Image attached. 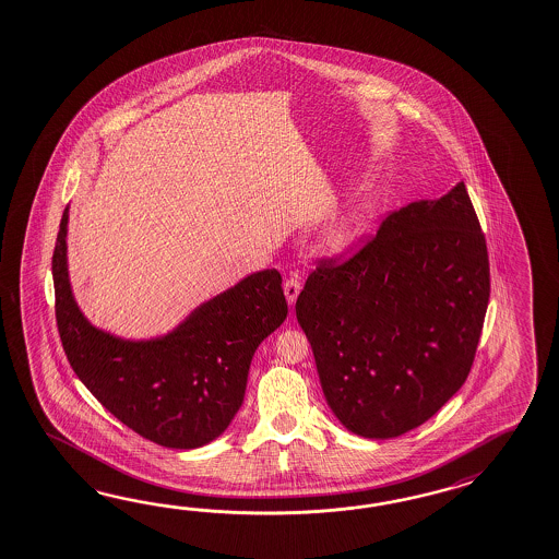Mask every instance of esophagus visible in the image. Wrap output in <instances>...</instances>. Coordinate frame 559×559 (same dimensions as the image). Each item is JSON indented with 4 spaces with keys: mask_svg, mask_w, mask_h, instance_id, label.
Segmentation results:
<instances>
[{
    "mask_svg": "<svg viewBox=\"0 0 559 559\" xmlns=\"http://www.w3.org/2000/svg\"><path fill=\"white\" fill-rule=\"evenodd\" d=\"M299 292H301V284H299L298 277H289L284 284V294H286L287 304L294 306L296 299H298Z\"/></svg>",
    "mask_w": 559,
    "mask_h": 559,
    "instance_id": "esophagus-1",
    "label": "esophagus"
}]
</instances>
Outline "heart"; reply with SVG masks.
Returning <instances> with one entry per match:
<instances>
[{"label":"heart","mask_w":559,"mask_h":559,"mask_svg":"<svg viewBox=\"0 0 559 559\" xmlns=\"http://www.w3.org/2000/svg\"><path fill=\"white\" fill-rule=\"evenodd\" d=\"M364 211L360 203H350L337 209L336 213L324 223L320 243L330 255H346L358 243L362 235Z\"/></svg>","instance_id":"b5f03b06"}]
</instances>
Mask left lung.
<instances>
[{"instance_id":"1","label":"left lung","mask_w":559,"mask_h":559,"mask_svg":"<svg viewBox=\"0 0 559 559\" xmlns=\"http://www.w3.org/2000/svg\"><path fill=\"white\" fill-rule=\"evenodd\" d=\"M487 304L485 235L461 181L392 213L346 263L322 261L296 316L337 420L394 439L463 386Z\"/></svg>"}]
</instances>
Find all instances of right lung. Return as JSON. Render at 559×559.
<instances>
[{"label": "right lung", "instance_id": "1", "mask_svg": "<svg viewBox=\"0 0 559 559\" xmlns=\"http://www.w3.org/2000/svg\"><path fill=\"white\" fill-rule=\"evenodd\" d=\"M64 209L52 258L56 320L70 366L108 413L144 439L199 449L231 425L246 396L251 358L284 324L277 270L249 273L199 304L169 332L124 337L80 310L68 270Z\"/></svg>", "mask_w": 559, "mask_h": 559}]
</instances>
